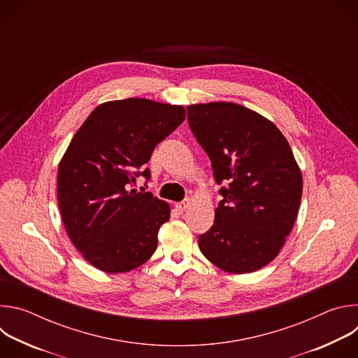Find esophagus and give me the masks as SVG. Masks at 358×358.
Segmentation results:
<instances>
[{
    "label": "esophagus",
    "mask_w": 358,
    "mask_h": 358,
    "mask_svg": "<svg viewBox=\"0 0 358 358\" xmlns=\"http://www.w3.org/2000/svg\"><path fill=\"white\" fill-rule=\"evenodd\" d=\"M189 203H191V199L189 198H185L184 201H181V202H177L176 203V208L178 210V211H185L188 207H189Z\"/></svg>",
    "instance_id": "esophagus-1"
}]
</instances>
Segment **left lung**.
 <instances>
[{
    "label": "left lung",
    "instance_id": "8db88e82",
    "mask_svg": "<svg viewBox=\"0 0 358 358\" xmlns=\"http://www.w3.org/2000/svg\"><path fill=\"white\" fill-rule=\"evenodd\" d=\"M187 112L215 181L224 184L214 225L198 246L228 273L258 271L278 257L299 213L303 180L292 148L271 120L231 101Z\"/></svg>",
    "mask_w": 358,
    "mask_h": 358
}]
</instances>
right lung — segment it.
<instances>
[{
	"label": "right lung",
	"instance_id": "right-lung-1",
	"mask_svg": "<svg viewBox=\"0 0 358 358\" xmlns=\"http://www.w3.org/2000/svg\"><path fill=\"white\" fill-rule=\"evenodd\" d=\"M185 119V109L130 97L99 105L73 136L58 170L65 229L94 268L130 272L155 253L170 206L133 187L152 150Z\"/></svg>",
	"mask_w": 358,
	"mask_h": 358
}]
</instances>
